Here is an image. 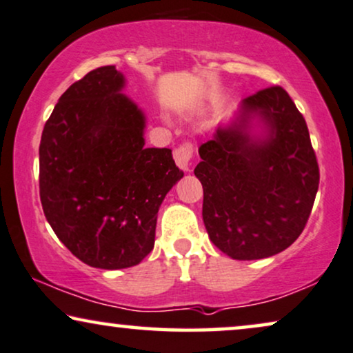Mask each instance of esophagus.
<instances>
[{
    "instance_id": "esophagus-1",
    "label": "esophagus",
    "mask_w": 353,
    "mask_h": 353,
    "mask_svg": "<svg viewBox=\"0 0 353 353\" xmlns=\"http://www.w3.org/2000/svg\"><path fill=\"white\" fill-rule=\"evenodd\" d=\"M192 157H194V145L190 142H184L174 152V159H176V164L179 166L182 171H190L192 164Z\"/></svg>"
}]
</instances>
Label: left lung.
<instances>
[{
	"mask_svg": "<svg viewBox=\"0 0 353 353\" xmlns=\"http://www.w3.org/2000/svg\"><path fill=\"white\" fill-rule=\"evenodd\" d=\"M203 223L234 260H261L297 241L319 184L307 122L283 87L242 100L228 125L199 148Z\"/></svg>",
	"mask_w": 353,
	"mask_h": 353,
	"instance_id": "8db88e82",
	"label": "left lung"
}]
</instances>
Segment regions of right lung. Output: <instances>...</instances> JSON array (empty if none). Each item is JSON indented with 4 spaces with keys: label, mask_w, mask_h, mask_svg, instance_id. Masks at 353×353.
<instances>
[{
    "label": "right lung",
    "mask_w": 353,
    "mask_h": 353,
    "mask_svg": "<svg viewBox=\"0 0 353 353\" xmlns=\"http://www.w3.org/2000/svg\"><path fill=\"white\" fill-rule=\"evenodd\" d=\"M114 65L93 69L56 103L40 142V200L51 229L88 266L139 265L158 210L184 172L169 148H145L143 111Z\"/></svg>",
    "instance_id": "add662e5"
}]
</instances>
